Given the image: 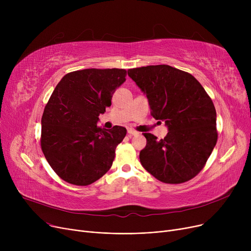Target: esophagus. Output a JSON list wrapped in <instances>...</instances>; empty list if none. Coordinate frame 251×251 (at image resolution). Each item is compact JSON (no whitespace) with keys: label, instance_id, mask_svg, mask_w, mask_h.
Listing matches in <instances>:
<instances>
[{"label":"esophagus","instance_id":"obj_1","mask_svg":"<svg viewBox=\"0 0 251 251\" xmlns=\"http://www.w3.org/2000/svg\"><path fill=\"white\" fill-rule=\"evenodd\" d=\"M128 133H129L130 135H137V134H138L137 131H135V130H133V129H128Z\"/></svg>","mask_w":251,"mask_h":251}]
</instances>
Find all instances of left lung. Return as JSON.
Listing matches in <instances>:
<instances>
[{
	"mask_svg": "<svg viewBox=\"0 0 251 251\" xmlns=\"http://www.w3.org/2000/svg\"><path fill=\"white\" fill-rule=\"evenodd\" d=\"M147 96L155 120L169 132L157 140L144 133L147 146L139 153L142 167L164 183L179 184L199 174L218 140L217 113L212 99L189 73L169 65L128 70Z\"/></svg>",
	"mask_w": 251,
	"mask_h": 251,
	"instance_id": "8db88e82",
	"label": "left lung"
}]
</instances>
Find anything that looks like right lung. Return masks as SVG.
I'll return each instance as SVG.
<instances>
[{
	"label": "right lung",
	"mask_w": 251,
	"mask_h": 251,
	"mask_svg": "<svg viewBox=\"0 0 251 251\" xmlns=\"http://www.w3.org/2000/svg\"><path fill=\"white\" fill-rule=\"evenodd\" d=\"M126 75L125 69L117 68L77 70L66 74L52 91L42 118L41 147L64 181L86 186L112 167L127 130L103 129L98 121Z\"/></svg>",
	"instance_id": "obj_1"
}]
</instances>
